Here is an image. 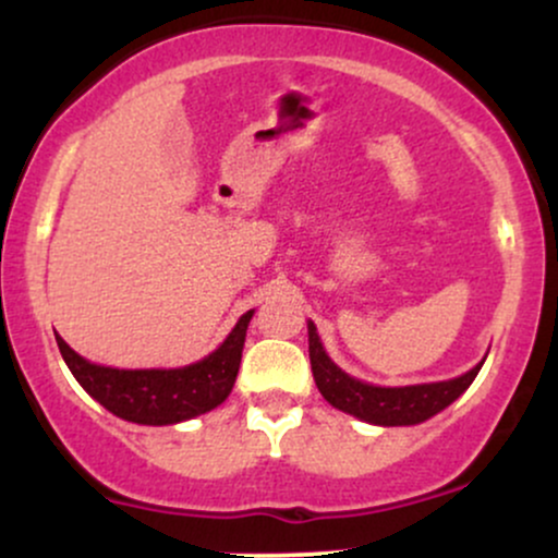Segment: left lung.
I'll return each mask as SVG.
<instances>
[{
    "instance_id": "obj_1",
    "label": "left lung",
    "mask_w": 558,
    "mask_h": 558,
    "mask_svg": "<svg viewBox=\"0 0 558 558\" xmlns=\"http://www.w3.org/2000/svg\"><path fill=\"white\" fill-rule=\"evenodd\" d=\"M310 362L312 375H315V383L319 393L325 396V401L345 414L373 422V425L399 427L420 425V422L430 420L433 414L444 412L448 403L457 401L472 386L485 360L462 377H453V380L422 383V386L403 388L369 386V383L345 375L338 364L330 362L323 343H319L315 323H310Z\"/></svg>"
}]
</instances>
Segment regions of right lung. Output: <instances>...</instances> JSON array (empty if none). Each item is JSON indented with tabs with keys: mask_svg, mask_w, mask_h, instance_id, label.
I'll return each mask as SVG.
<instances>
[{
	"mask_svg": "<svg viewBox=\"0 0 558 558\" xmlns=\"http://www.w3.org/2000/svg\"><path fill=\"white\" fill-rule=\"evenodd\" d=\"M252 315L254 310L235 323L220 349L204 356L202 362L178 369L101 367L75 354L60 336H57V345L83 390L120 420L138 422V425H175V422L198 417L228 399L239 375Z\"/></svg>",
	"mask_w": 558,
	"mask_h": 558,
	"instance_id": "right-lung-1",
	"label": "right lung"
}]
</instances>
